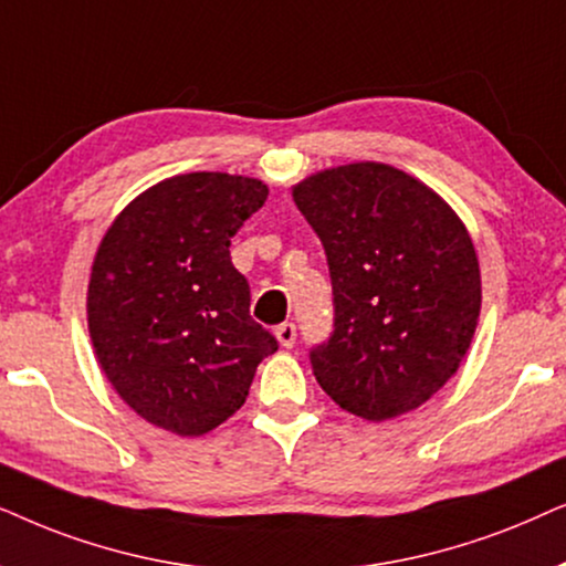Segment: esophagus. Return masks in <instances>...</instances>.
Masks as SVG:
<instances>
[{"mask_svg":"<svg viewBox=\"0 0 566 566\" xmlns=\"http://www.w3.org/2000/svg\"><path fill=\"white\" fill-rule=\"evenodd\" d=\"M276 338H279V344L282 346H295V342H297V326L295 323H282V326H276Z\"/></svg>","mask_w":566,"mask_h":566,"instance_id":"obj_1","label":"esophagus"}]
</instances>
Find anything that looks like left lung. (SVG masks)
I'll use <instances>...</instances> for the list:
<instances>
[{"label":"left lung","mask_w":566,"mask_h":566,"mask_svg":"<svg viewBox=\"0 0 566 566\" xmlns=\"http://www.w3.org/2000/svg\"><path fill=\"white\" fill-rule=\"evenodd\" d=\"M295 205L326 251L334 331L311 349L315 380L361 419L401 417L458 370L476 331L473 243L432 188L382 163L323 170Z\"/></svg>","instance_id":"1"}]
</instances>
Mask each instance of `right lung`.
Masks as SVG:
<instances>
[{
  "label": "right lung",
  "instance_id": "add662e5",
  "mask_svg": "<svg viewBox=\"0 0 566 566\" xmlns=\"http://www.w3.org/2000/svg\"><path fill=\"white\" fill-rule=\"evenodd\" d=\"M269 188L188 172L132 201L97 248L87 323L103 373L149 424L199 437L245 403L279 342L251 318V287L230 238Z\"/></svg>",
  "mask_w": 566,
  "mask_h": 566
}]
</instances>
